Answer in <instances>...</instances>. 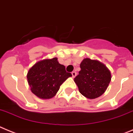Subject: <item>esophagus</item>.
<instances>
[{"label": "esophagus", "instance_id": "obj_1", "mask_svg": "<svg viewBox=\"0 0 133 133\" xmlns=\"http://www.w3.org/2000/svg\"><path fill=\"white\" fill-rule=\"evenodd\" d=\"M71 75H72L73 77H75L76 76V75H77V73L75 72V71H72L71 72Z\"/></svg>", "mask_w": 133, "mask_h": 133}]
</instances>
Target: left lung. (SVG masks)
<instances>
[{
  "label": "left lung",
  "instance_id": "obj_1",
  "mask_svg": "<svg viewBox=\"0 0 133 133\" xmlns=\"http://www.w3.org/2000/svg\"><path fill=\"white\" fill-rule=\"evenodd\" d=\"M81 70L74 78L80 93L88 99H95L105 93L111 79V72L97 60L85 58L80 64Z\"/></svg>",
  "mask_w": 133,
  "mask_h": 133
}]
</instances>
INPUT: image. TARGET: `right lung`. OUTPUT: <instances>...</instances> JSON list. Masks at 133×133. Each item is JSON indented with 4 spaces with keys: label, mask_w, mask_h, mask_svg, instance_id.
I'll use <instances>...</instances> for the list:
<instances>
[{
    "label": "right lung",
    "mask_w": 133,
    "mask_h": 133,
    "mask_svg": "<svg viewBox=\"0 0 133 133\" xmlns=\"http://www.w3.org/2000/svg\"><path fill=\"white\" fill-rule=\"evenodd\" d=\"M71 76L58 58H54L36 63L29 69L27 79L32 93L40 99H47L54 97L61 85Z\"/></svg>",
    "instance_id": "right-lung-1"
}]
</instances>
